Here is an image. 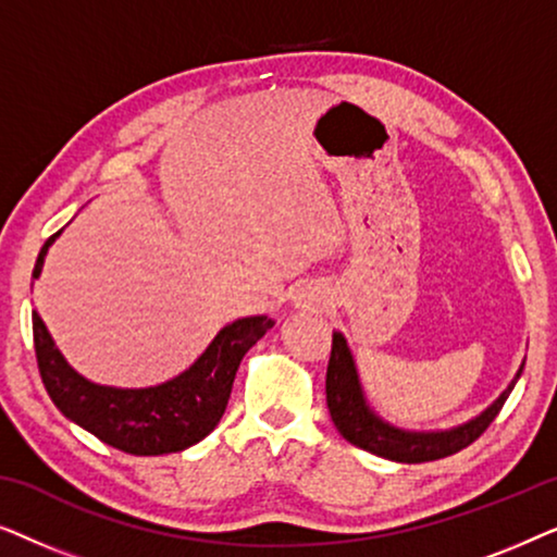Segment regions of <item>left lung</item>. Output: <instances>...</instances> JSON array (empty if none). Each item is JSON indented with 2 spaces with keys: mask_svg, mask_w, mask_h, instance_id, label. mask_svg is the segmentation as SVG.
<instances>
[{
  "mask_svg": "<svg viewBox=\"0 0 557 557\" xmlns=\"http://www.w3.org/2000/svg\"><path fill=\"white\" fill-rule=\"evenodd\" d=\"M522 368L524 362L517 370L512 383L507 385V391L490 408L482 410L476 418H471V421L448 431H403L383 421L368 406L360 385V375H357L352 349L347 347L345 334L334 332L330 368H326V408H330V416L334 425H337V431L342 433V438H347L349 444L362 448V451L400 463L436 461L474 444L490 429V423L497 418L505 400L509 398V393H512L515 383L520 380Z\"/></svg>",
  "mask_w": 557,
  "mask_h": 557,
  "instance_id": "left-lung-1",
  "label": "left lung"
}]
</instances>
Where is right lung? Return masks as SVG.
<instances>
[{"label": "right lung", "mask_w": 557, "mask_h": 557, "mask_svg": "<svg viewBox=\"0 0 557 557\" xmlns=\"http://www.w3.org/2000/svg\"><path fill=\"white\" fill-rule=\"evenodd\" d=\"M58 235L60 231L45 240L33 278H40ZM271 326L273 319L263 314L235 319L177 377L154 387H111L78 375L33 311L37 368L52 403L103 444L134 456L177 454L208 436L225 413L240 360Z\"/></svg>", "instance_id": "1"}]
</instances>
